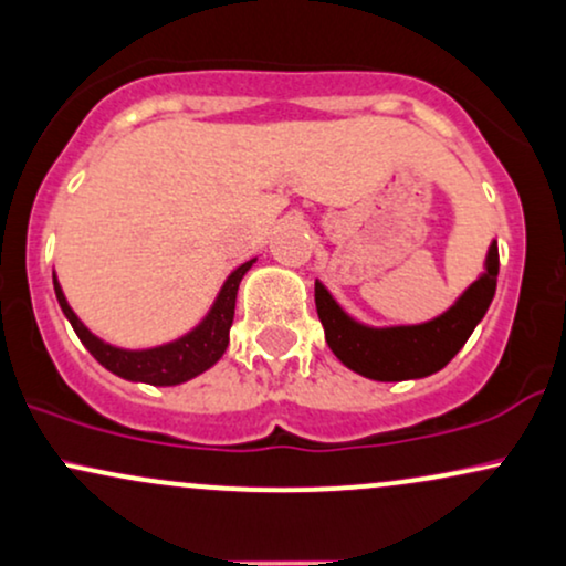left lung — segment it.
Returning <instances> with one entry per match:
<instances>
[{
	"mask_svg": "<svg viewBox=\"0 0 566 566\" xmlns=\"http://www.w3.org/2000/svg\"><path fill=\"white\" fill-rule=\"evenodd\" d=\"M497 269V242H492L484 258V271L444 314L420 324H394V327H369L365 322H356L316 279V314L327 346L343 365L369 380L396 382L428 378L450 365L452 356L471 337L473 327L484 319L495 297Z\"/></svg>",
	"mask_w": 566,
	"mask_h": 566,
	"instance_id": "1",
	"label": "left lung"
}]
</instances>
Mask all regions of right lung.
<instances>
[{
    "mask_svg": "<svg viewBox=\"0 0 566 566\" xmlns=\"http://www.w3.org/2000/svg\"><path fill=\"white\" fill-rule=\"evenodd\" d=\"M255 258L233 269L229 279L220 287L216 303L210 305V311L205 314L197 327L188 329L186 335L175 337L170 343H161L154 348H119L112 343L101 340V337L90 333L84 327V322L74 314L66 295H63L61 282H57L53 271V284H55V297L61 303L63 314L74 327V333L80 335L84 348L101 361L108 373L119 375V378L133 380V382H148V386H180V382L197 378V375L210 369L220 356L229 348V329L233 324V308H237V292L239 284L247 271L252 269Z\"/></svg>",
    "mask_w": 566,
    "mask_h": 566,
    "instance_id": "obj_1",
    "label": "right lung"
}]
</instances>
